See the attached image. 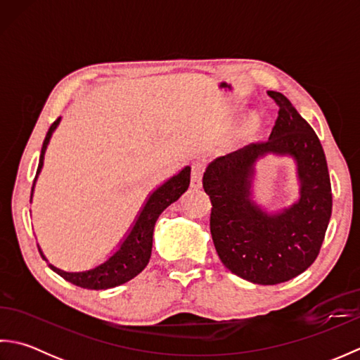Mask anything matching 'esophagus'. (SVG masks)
<instances>
[{
	"instance_id": "obj_1",
	"label": "esophagus",
	"mask_w": 360,
	"mask_h": 360,
	"mask_svg": "<svg viewBox=\"0 0 360 360\" xmlns=\"http://www.w3.org/2000/svg\"><path fill=\"white\" fill-rule=\"evenodd\" d=\"M202 173H204V165L196 162L192 165V179H190V186L193 188H200L202 186Z\"/></svg>"
}]
</instances>
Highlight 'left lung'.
Segmentation results:
<instances>
[{
  "label": "left lung",
  "instance_id": "obj_1",
  "mask_svg": "<svg viewBox=\"0 0 360 360\" xmlns=\"http://www.w3.org/2000/svg\"><path fill=\"white\" fill-rule=\"evenodd\" d=\"M267 94L278 105L269 139L217 158L202 186L212 201L210 233L223 264L257 285H278L316 262L331 218L333 193L316 131L281 93ZM267 152L292 155L301 181L299 201L277 214L264 212L250 200L253 165Z\"/></svg>",
  "mask_w": 360,
  "mask_h": 360
}]
</instances>
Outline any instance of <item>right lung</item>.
I'll use <instances>...</instances> for the list:
<instances>
[{
    "label": "right lung",
    "instance_id": "obj_1",
    "mask_svg": "<svg viewBox=\"0 0 360 360\" xmlns=\"http://www.w3.org/2000/svg\"><path fill=\"white\" fill-rule=\"evenodd\" d=\"M58 124H60V117L53 122L49 128V131L46 133L43 147H41L40 162H38L37 174L34 179V186H35L37 176L43 167L46 147H48L53 129L57 128ZM34 186H32V192H30V200H32ZM188 186H190V167H186L182 168L178 174H174L173 178L165 181L162 186L158 187L155 192L150 195L147 202H145L139 217L136 219L134 226L127 235V238L120 243L119 249L114 252V254L106 259L105 263L83 272H66L62 269H57V267L52 264H49V267L53 272H57L60 277H63L66 281H70L72 285L80 286L83 289L98 290V289H110V288H116L119 285H124V283L134 278L137 274H141L145 269V266L148 264L150 255H151V246H153V231H155V224L159 215L172 202L179 200V196L186 192ZM38 250H40L43 259H46L41 249Z\"/></svg>",
    "mask_w": 360,
    "mask_h": 360
}]
</instances>
